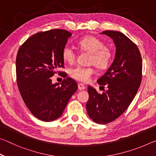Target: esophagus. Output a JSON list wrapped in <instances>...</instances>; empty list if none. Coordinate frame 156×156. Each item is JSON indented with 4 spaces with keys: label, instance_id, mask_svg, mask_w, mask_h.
Returning <instances> with one entry per match:
<instances>
[{
    "label": "esophagus",
    "instance_id": "esophagus-1",
    "mask_svg": "<svg viewBox=\"0 0 156 156\" xmlns=\"http://www.w3.org/2000/svg\"><path fill=\"white\" fill-rule=\"evenodd\" d=\"M78 87L79 90H84V89H85V86L82 83H78Z\"/></svg>",
    "mask_w": 156,
    "mask_h": 156
}]
</instances>
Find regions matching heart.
<instances>
[{
	"instance_id": "b5f03b06",
	"label": "heart",
	"mask_w": 156,
	"mask_h": 156,
	"mask_svg": "<svg viewBox=\"0 0 156 156\" xmlns=\"http://www.w3.org/2000/svg\"><path fill=\"white\" fill-rule=\"evenodd\" d=\"M78 44L82 50L91 54L89 60V64L94 65L98 69L107 67L112 54L110 50L105 47V44L101 40L94 36H87L81 38ZM62 56L65 61L72 64L76 60V52L72 47L67 44L63 47ZM94 73L93 67L84 66H77L69 71L70 76L73 79L84 83L89 81Z\"/></svg>"
}]
</instances>
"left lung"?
<instances>
[{
    "mask_svg": "<svg viewBox=\"0 0 156 156\" xmlns=\"http://www.w3.org/2000/svg\"><path fill=\"white\" fill-rule=\"evenodd\" d=\"M115 46L114 60L106 73L98 80L107 89L102 94L88 87L86 108L94 122L105 125L112 122L125 112L136 96L142 80V57L138 47L125 34L105 31Z\"/></svg>",
    "mask_w": 156,
    "mask_h": 156,
    "instance_id": "1",
    "label": "left lung"
}]
</instances>
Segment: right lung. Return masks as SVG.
Returning a JSON list of instances; mask_svg holds the SVG:
<instances>
[{
	"instance_id": "obj_1",
	"label": "right lung",
	"mask_w": 156,
	"mask_h": 156,
	"mask_svg": "<svg viewBox=\"0 0 156 156\" xmlns=\"http://www.w3.org/2000/svg\"><path fill=\"white\" fill-rule=\"evenodd\" d=\"M72 34L63 30L39 32L29 38L18 49L16 80L23 101L31 113L44 122L61 116L78 84L71 78L51 83L57 69L64 67L62 51ZM62 77L65 73L59 72Z\"/></svg>"
}]
</instances>
